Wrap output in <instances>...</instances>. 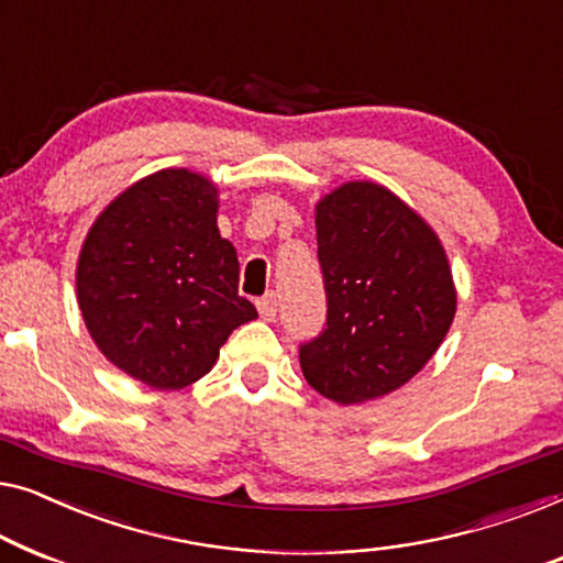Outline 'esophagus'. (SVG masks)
Segmentation results:
<instances>
[{
    "label": "esophagus",
    "instance_id": "34e87169",
    "mask_svg": "<svg viewBox=\"0 0 563 563\" xmlns=\"http://www.w3.org/2000/svg\"><path fill=\"white\" fill-rule=\"evenodd\" d=\"M257 311L263 321H273L278 316V298H275V292H267V296L257 300Z\"/></svg>",
    "mask_w": 563,
    "mask_h": 563
}]
</instances>
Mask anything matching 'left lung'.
Returning a JSON list of instances; mask_svg holds the SVG:
<instances>
[{
	"label": "left lung",
	"mask_w": 563,
	"mask_h": 563,
	"mask_svg": "<svg viewBox=\"0 0 563 563\" xmlns=\"http://www.w3.org/2000/svg\"><path fill=\"white\" fill-rule=\"evenodd\" d=\"M327 329L300 344L308 385L354 406L423 369L456 313L437 232L385 186L352 180L316 203Z\"/></svg>",
	"instance_id": "left-lung-1"
}]
</instances>
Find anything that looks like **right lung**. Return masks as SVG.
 <instances>
[{
  "instance_id": "1",
  "label": "right lung",
  "mask_w": 563,
  "mask_h": 563,
  "mask_svg": "<svg viewBox=\"0 0 563 563\" xmlns=\"http://www.w3.org/2000/svg\"><path fill=\"white\" fill-rule=\"evenodd\" d=\"M219 191L186 168L137 180L99 213L76 267L78 308L99 352L155 390H180L257 319L240 260L219 234Z\"/></svg>"
}]
</instances>
